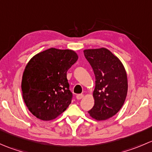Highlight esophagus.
Masks as SVG:
<instances>
[{
  "instance_id": "1",
  "label": "esophagus",
  "mask_w": 152,
  "mask_h": 152,
  "mask_svg": "<svg viewBox=\"0 0 152 152\" xmlns=\"http://www.w3.org/2000/svg\"><path fill=\"white\" fill-rule=\"evenodd\" d=\"M83 97H84V95L83 94H78V95H76V99H77L78 100H80V99H82Z\"/></svg>"
}]
</instances>
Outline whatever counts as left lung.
<instances>
[{
	"label": "left lung",
	"instance_id": "obj_1",
	"mask_svg": "<svg viewBox=\"0 0 152 152\" xmlns=\"http://www.w3.org/2000/svg\"><path fill=\"white\" fill-rule=\"evenodd\" d=\"M96 77L93 92L95 104L90 115L98 121L113 117L123 106L128 90L127 76L124 65L107 48L84 50Z\"/></svg>",
	"mask_w": 152,
	"mask_h": 152
}]
</instances>
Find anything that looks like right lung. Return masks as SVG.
Wrapping results in <instances>:
<instances>
[{
	"label": "right lung",
	"instance_id": "1",
	"mask_svg": "<svg viewBox=\"0 0 152 152\" xmlns=\"http://www.w3.org/2000/svg\"><path fill=\"white\" fill-rule=\"evenodd\" d=\"M77 59L73 50L53 48L31 59L23 72L21 88L24 102L35 117L53 120L68 107L73 93L67 72Z\"/></svg>",
	"mask_w": 152,
	"mask_h": 152
}]
</instances>
